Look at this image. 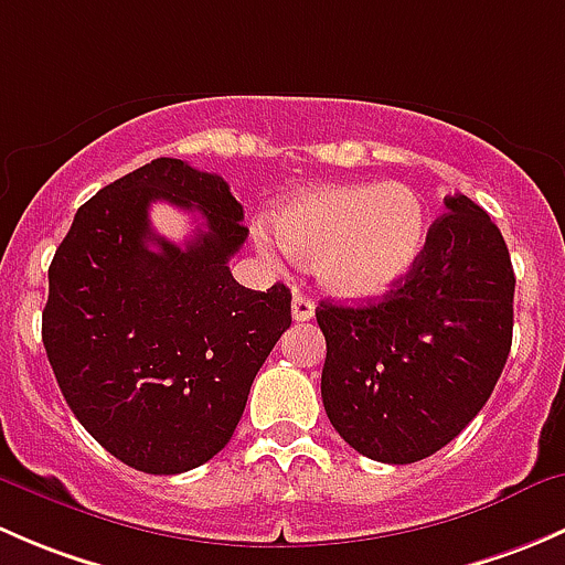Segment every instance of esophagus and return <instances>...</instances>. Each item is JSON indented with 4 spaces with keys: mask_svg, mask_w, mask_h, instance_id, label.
<instances>
[{
    "mask_svg": "<svg viewBox=\"0 0 565 565\" xmlns=\"http://www.w3.org/2000/svg\"><path fill=\"white\" fill-rule=\"evenodd\" d=\"M315 317V303L306 295H295L292 298V319L295 322H309Z\"/></svg>",
    "mask_w": 565,
    "mask_h": 565,
    "instance_id": "34e87169",
    "label": "esophagus"
}]
</instances>
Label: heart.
I'll list each match as a JSON object with an SVG mask.
<instances>
[{
    "label": "heart",
    "instance_id": "heart-1",
    "mask_svg": "<svg viewBox=\"0 0 565 565\" xmlns=\"http://www.w3.org/2000/svg\"><path fill=\"white\" fill-rule=\"evenodd\" d=\"M270 221L278 243L317 262L324 289L347 300L396 287L426 243V207L404 182L315 188L278 204Z\"/></svg>",
    "mask_w": 565,
    "mask_h": 565
}]
</instances>
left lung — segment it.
<instances>
[{
    "instance_id": "left-lung-1",
    "label": "left lung",
    "mask_w": 565,
    "mask_h": 565,
    "mask_svg": "<svg viewBox=\"0 0 565 565\" xmlns=\"http://www.w3.org/2000/svg\"><path fill=\"white\" fill-rule=\"evenodd\" d=\"M514 284L494 221L454 193L418 262L380 303L350 309L322 300V404L344 443L385 465L448 446L503 374Z\"/></svg>"
}]
</instances>
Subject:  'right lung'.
<instances>
[{"mask_svg": "<svg viewBox=\"0 0 565 565\" xmlns=\"http://www.w3.org/2000/svg\"><path fill=\"white\" fill-rule=\"evenodd\" d=\"M196 209L205 230L180 249L149 204ZM224 177L156 158L100 188L49 267L43 344L78 424L128 467L174 476L235 435L250 383L292 324V295L232 278L246 243Z\"/></svg>", "mask_w": 565, "mask_h": 565, "instance_id": "1", "label": "right lung"}]
</instances>
